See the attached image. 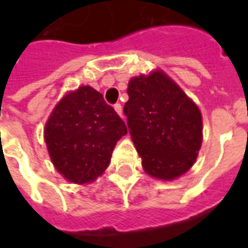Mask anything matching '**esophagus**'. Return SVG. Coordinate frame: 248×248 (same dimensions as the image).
I'll use <instances>...</instances> for the list:
<instances>
[{
	"instance_id": "esophagus-1",
	"label": "esophagus",
	"mask_w": 248,
	"mask_h": 248,
	"mask_svg": "<svg viewBox=\"0 0 248 248\" xmlns=\"http://www.w3.org/2000/svg\"><path fill=\"white\" fill-rule=\"evenodd\" d=\"M114 110L122 117V105H121V103H115V105H114Z\"/></svg>"
}]
</instances>
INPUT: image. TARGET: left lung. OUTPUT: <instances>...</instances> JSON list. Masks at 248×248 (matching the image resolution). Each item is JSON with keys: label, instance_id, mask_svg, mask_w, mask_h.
Segmentation results:
<instances>
[{"label": "left lung", "instance_id": "8db88e82", "mask_svg": "<svg viewBox=\"0 0 248 248\" xmlns=\"http://www.w3.org/2000/svg\"><path fill=\"white\" fill-rule=\"evenodd\" d=\"M124 113L142 166L151 177L175 179L194 165L202 145V115L162 71L133 78Z\"/></svg>", "mask_w": 248, "mask_h": 248}]
</instances>
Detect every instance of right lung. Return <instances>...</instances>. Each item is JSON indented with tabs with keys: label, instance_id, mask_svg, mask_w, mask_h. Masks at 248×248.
I'll return each mask as SVG.
<instances>
[{
	"label": "right lung",
	"instance_id": "right-lung-1",
	"mask_svg": "<svg viewBox=\"0 0 248 248\" xmlns=\"http://www.w3.org/2000/svg\"><path fill=\"white\" fill-rule=\"evenodd\" d=\"M126 124L90 86L63 97L45 126V142L57 171L73 183H89L108 169Z\"/></svg>",
	"mask_w": 248,
	"mask_h": 248
}]
</instances>
